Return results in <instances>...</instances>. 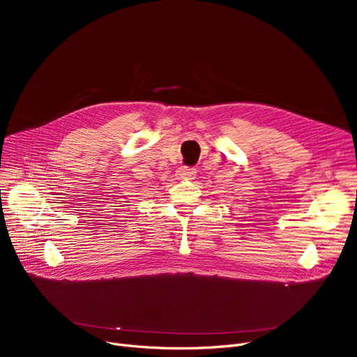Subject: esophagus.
<instances>
[{"label": "esophagus", "mask_w": 357, "mask_h": 357, "mask_svg": "<svg viewBox=\"0 0 357 357\" xmlns=\"http://www.w3.org/2000/svg\"><path fill=\"white\" fill-rule=\"evenodd\" d=\"M195 174H197V171L194 167L183 166V167H179V171L176 172V176L181 181H191L195 178Z\"/></svg>", "instance_id": "34e87169"}]
</instances>
